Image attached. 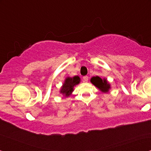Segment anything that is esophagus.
<instances>
[{"label":"esophagus","instance_id":"34e87169","mask_svg":"<svg viewBox=\"0 0 151 151\" xmlns=\"http://www.w3.org/2000/svg\"><path fill=\"white\" fill-rule=\"evenodd\" d=\"M82 80H83L84 82H87L88 80V76H84Z\"/></svg>","mask_w":151,"mask_h":151}]
</instances>
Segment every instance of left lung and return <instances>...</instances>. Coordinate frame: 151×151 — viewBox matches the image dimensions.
I'll use <instances>...</instances> for the list:
<instances>
[{
	"label": "left lung",
	"mask_w": 151,
	"mask_h": 151,
	"mask_svg": "<svg viewBox=\"0 0 151 151\" xmlns=\"http://www.w3.org/2000/svg\"><path fill=\"white\" fill-rule=\"evenodd\" d=\"M91 82L95 86H96L101 92L104 93H109V90L111 88V84L109 83L106 78L102 79L99 76H93L91 78Z\"/></svg>",
	"instance_id": "1"
}]
</instances>
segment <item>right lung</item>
I'll return each instance as SVG.
<instances>
[{
  "mask_svg": "<svg viewBox=\"0 0 151 151\" xmlns=\"http://www.w3.org/2000/svg\"><path fill=\"white\" fill-rule=\"evenodd\" d=\"M80 82V78L78 76L73 77H67L65 82L61 86L60 93L63 94L64 98H68L72 94L74 91V87Z\"/></svg>",
  "mask_w": 151,
  "mask_h": 151,
  "instance_id": "right-lung-1",
  "label": "right lung"
}]
</instances>
